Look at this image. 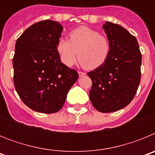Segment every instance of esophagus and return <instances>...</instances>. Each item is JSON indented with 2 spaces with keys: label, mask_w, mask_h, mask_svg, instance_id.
I'll use <instances>...</instances> for the list:
<instances>
[{
  "label": "esophagus",
  "mask_w": 155,
  "mask_h": 155,
  "mask_svg": "<svg viewBox=\"0 0 155 155\" xmlns=\"http://www.w3.org/2000/svg\"><path fill=\"white\" fill-rule=\"evenodd\" d=\"M78 74L80 77H83L85 75V73H84V72H82V71H78Z\"/></svg>",
  "instance_id": "34e87169"
}]
</instances>
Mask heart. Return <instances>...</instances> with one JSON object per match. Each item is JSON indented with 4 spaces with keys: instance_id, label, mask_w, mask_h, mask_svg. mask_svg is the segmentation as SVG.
<instances>
[{
    "instance_id": "obj_1",
    "label": "heart",
    "mask_w": 155,
    "mask_h": 155,
    "mask_svg": "<svg viewBox=\"0 0 155 155\" xmlns=\"http://www.w3.org/2000/svg\"><path fill=\"white\" fill-rule=\"evenodd\" d=\"M57 52L61 61L68 67L79 61L86 68L95 69L102 66L110 54L109 39L96 30L81 26L71 31L69 40L61 39L57 43Z\"/></svg>"
}]
</instances>
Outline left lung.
<instances>
[{
  "instance_id": "left-lung-1",
  "label": "left lung",
  "mask_w": 155,
  "mask_h": 155,
  "mask_svg": "<svg viewBox=\"0 0 155 155\" xmlns=\"http://www.w3.org/2000/svg\"><path fill=\"white\" fill-rule=\"evenodd\" d=\"M102 28L111 44L107 61L87 73L92 81L89 98L101 113L120 110L130 103L140 81L141 53L137 39L121 25L106 21Z\"/></svg>"
}]
</instances>
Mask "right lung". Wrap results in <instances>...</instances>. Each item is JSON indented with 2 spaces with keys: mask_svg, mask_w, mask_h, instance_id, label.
<instances>
[{
  "mask_svg": "<svg viewBox=\"0 0 155 155\" xmlns=\"http://www.w3.org/2000/svg\"><path fill=\"white\" fill-rule=\"evenodd\" d=\"M63 29L58 21L44 20L31 25L16 41L14 84L22 102L35 112L61 109L79 77L61 62L57 52Z\"/></svg>",
  "mask_w": 155,
  "mask_h": 155,
  "instance_id": "right-lung-1",
  "label": "right lung"
}]
</instances>
